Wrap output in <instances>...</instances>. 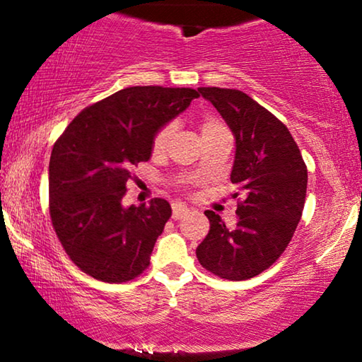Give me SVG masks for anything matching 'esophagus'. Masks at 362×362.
I'll list each match as a JSON object with an SVG mask.
<instances>
[{"mask_svg":"<svg viewBox=\"0 0 362 362\" xmlns=\"http://www.w3.org/2000/svg\"><path fill=\"white\" fill-rule=\"evenodd\" d=\"M187 212H189V209H187V206H185V204L173 202V218L175 220L182 218Z\"/></svg>","mask_w":362,"mask_h":362,"instance_id":"obj_1","label":"esophagus"}]
</instances>
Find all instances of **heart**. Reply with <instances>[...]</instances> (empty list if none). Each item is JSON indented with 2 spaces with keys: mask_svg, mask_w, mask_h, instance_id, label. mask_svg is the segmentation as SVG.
Masks as SVG:
<instances>
[{
  "mask_svg": "<svg viewBox=\"0 0 362 362\" xmlns=\"http://www.w3.org/2000/svg\"><path fill=\"white\" fill-rule=\"evenodd\" d=\"M199 130H201L202 140L216 137V135H220V134H230L228 127L225 125L223 120L216 116L204 117L201 120V124H199ZM171 135H173L171 124L163 125V127L156 130V134L153 135V140H151V150H153L155 153H161V151H165L166 146H168Z\"/></svg>",
  "mask_w": 362,
  "mask_h": 362,
  "instance_id": "heart-1",
  "label": "heart"
}]
</instances>
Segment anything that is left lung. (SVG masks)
I'll return each mask as SVG.
<instances>
[{"instance_id": "left-lung-1", "label": "left lung", "mask_w": 362, "mask_h": 362, "mask_svg": "<svg viewBox=\"0 0 362 362\" xmlns=\"http://www.w3.org/2000/svg\"><path fill=\"white\" fill-rule=\"evenodd\" d=\"M197 90L235 135L230 180L245 199L238 202L235 228L206 211L211 230L196 255L212 274L245 281L274 264L294 237L305 204L307 166L289 129L248 94L216 86Z\"/></svg>"}]
</instances>
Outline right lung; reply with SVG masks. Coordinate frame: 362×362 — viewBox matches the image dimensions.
Wrapping results in <instances>:
<instances>
[{
  "label": "right lung",
  "instance_id": "right-lung-1",
  "mask_svg": "<svg viewBox=\"0 0 362 362\" xmlns=\"http://www.w3.org/2000/svg\"><path fill=\"white\" fill-rule=\"evenodd\" d=\"M199 98L192 88L132 86L83 109L52 148L49 211L73 263L103 282L132 281L150 266L171 217L165 199L124 207L134 165L148 161L156 130Z\"/></svg>",
  "mask_w": 362,
  "mask_h": 362
}]
</instances>
